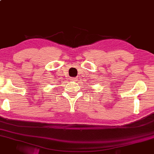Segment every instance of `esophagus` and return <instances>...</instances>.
Masks as SVG:
<instances>
[{"instance_id":"esophagus-1","label":"esophagus","mask_w":154,"mask_h":154,"mask_svg":"<svg viewBox=\"0 0 154 154\" xmlns=\"http://www.w3.org/2000/svg\"><path fill=\"white\" fill-rule=\"evenodd\" d=\"M71 80L72 81H77V79L76 77H71Z\"/></svg>"}]
</instances>
